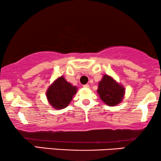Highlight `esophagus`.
<instances>
[{"label": "esophagus", "instance_id": "1", "mask_svg": "<svg viewBox=\"0 0 161 161\" xmlns=\"http://www.w3.org/2000/svg\"><path fill=\"white\" fill-rule=\"evenodd\" d=\"M83 86L84 87V88H87V89H89V84H85V85H83Z\"/></svg>", "mask_w": 161, "mask_h": 161}]
</instances>
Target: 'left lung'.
Returning a JSON list of instances; mask_svg holds the SVG:
<instances>
[{
	"label": "left lung",
	"instance_id": "8db88e82",
	"mask_svg": "<svg viewBox=\"0 0 161 161\" xmlns=\"http://www.w3.org/2000/svg\"><path fill=\"white\" fill-rule=\"evenodd\" d=\"M97 93L105 104L109 106H114L122 100L125 88L116 83L111 77L105 75L99 83Z\"/></svg>",
	"mask_w": 161,
	"mask_h": 161
}]
</instances>
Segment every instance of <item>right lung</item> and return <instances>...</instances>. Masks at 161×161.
<instances>
[{
  "label": "right lung",
  "mask_w": 161,
  "mask_h": 161,
  "mask_svg": "<svg viewBox=\"0 0 161 161\" xmlns=\"http://www.w3.org/2000/svg\"><path fill=\"white\" fill-rule=\"evenodd\" d=\"M76 89V86H73L61 76L56 79L48 88L46 95L53 108L55 109H62L69 105L77 92Z\"/></svg>",
  "instance_id": "1"
}]
</instances>
